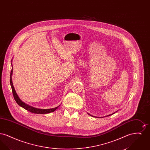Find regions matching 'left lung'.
<instances>
[{
  "label": "left lung",
  "instance_id": "1",
  "mask_svg": "<svg viewBox=\"0 0 150 150\" xmlns=\"http://www.w3.org/2000/svg\"><path fill=\"white\" fill-rule=\"evenodd\" d=\"M115 114V113H113V114ZM112 114H111V115H107V116H110V115H112ZM89 115H90V114H89ZM91 116H92V115H91Z\"/></svg>",
  "mask_w": 150,
  "mask_h": 150
}]
</instances>
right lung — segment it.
I'll return each instance as SVG.
<instances>
[{
    "instance_id": "add662e5",
    "label": "right lung",
    "mask_w": 150,
    "mask_h": 150,
    "mask_svg": "<svg viewBox=\"0 0 150 150\" xmlns=\"http://www.w3.org/2000/svg\"><path fill=\"white\" fill-rule=\"evenodd\" d=\"M12 72H13V69H12V70L11 71L10 84H11V88H12V93H13V95L14 100H15L16 102H17V103L19 106H20L21 107H23L25 110H26L29 111L30 112H31V113L37 114H44L50 113V112L54 111L59 106H58L57 107L53 108H51V109H40V108H37L30 106H29L28 105L25 103L23 102H22L21 100L19 98L18 95L17 94V93H16L15 90H14V86H13V83H12Z\"/></svg>"
}]
</instances>
